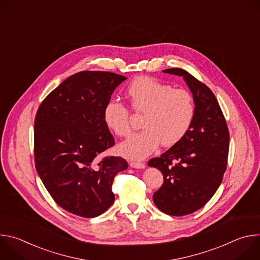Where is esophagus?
Returning a JSON list of instances; mask_svg holds the SVG:
<instances>
[{
  "instance_id": "esophagus-1",
  "label": "esophagus",
  "mask_w": 260,
  "mask_h": 260,
  "mask_svg": "<svg viewBox=\"0 0 260 260\" xmlns=\"http://www.w3.org/2000/svg\"><path fill=\"white\" fill-rule=\"evenodd\" d=\"M129 165H131V167H133L135 169H144L145 168V164L140 162V161H131Z\"/></svg>"
}]
</instances>
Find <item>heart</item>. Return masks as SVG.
I'll use <instances>...</instances> for the list:
<instances>
[{"instance_id":"b5f03b06","label":"heart","mask_w":260,"mask_h":260,"mask_svg":"<svg viewBox=\"0 0 260 260\" xmlns=\"http://www.w3.org/2000/svg\"><path fill=\"white\" fill-rule=\"evenodd\" d=\"M132 109L143 114L141 126L119 145L121 154L133 159H142L162 144L172 147L178 144L189 132L196 105L192 94L183 88L149 77H138L126 88ZM106 126L118 137L131 133V112L117 100L107 102L103 110Z\"/></svg>"}]
</instances>
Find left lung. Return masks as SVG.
<instances>
[{
	"mask_svg": "<svg viewBox=\"0 0 260 260\" xmlns=\"http://www.w3.org/2000/svg\"><path fill=\"white\" fill-rule=\"evenodd\" d=\"M164 73L182 76L190 88L196 104L192 125L178 144L148 166L164 176L153 202L164 213L184 216L203 208L214 196L226 171L230 132L225 117L212 90L179 68Z\"/></svg>",
	"mask_w": 260,
	"mask_h": 260,
	"instance_id": "obj_1",
	"label": "left lung"
}]
</instances>
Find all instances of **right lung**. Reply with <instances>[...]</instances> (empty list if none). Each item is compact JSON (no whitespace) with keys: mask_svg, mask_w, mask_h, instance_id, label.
<instances>
[{"mask_svg":"<svg viewBox=\"0 0 260 260\" xmlns=\"http://www.w3.org/2000/svg\"><path fill=\"white\" fill-rule=\"evenodd\" d=\"M124 76L103 71L74 74L40 104L35 117L36 170L53 201L84 218L106 212L114 203L112 184L127 169L120 156L100 155L115 140L103 110Z\"/></svg>","mask_w":260,"mask_h":260,"instance_id":"add662e5","label":"right lung"}]
</instances>
